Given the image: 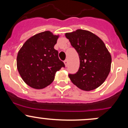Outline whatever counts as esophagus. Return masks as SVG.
Listing matches in <instances>:
<instances>
[{"instance_id": "34e87169", "label": "esophagus", "mask_w": 128, "mask_h": 128, "mask_svg": "<svg viewBox=\"0 0 128 128\" xmlns=\"http://www.w3.org/2000/svg\"><path fill=\"white\" fill-rule=\"evenodd\" d=\"M64 64H65V66H66V67L68 66V60H64Z\"/></svg>"}]
</instances>
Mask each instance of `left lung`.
<instances>
[{"instance_id":"1","label":"left lung","mask_w":128,"mask_h":128,"mask_svg":"<svg viewBox=\"0 0 128 128\" xmlns=\"http://www.w3.org/2000/svg\"><path fill=\"white\" fill-rule=\"evenodd\" d=\"M66 37L78 52L80 68L69 77L74 84L84 91H91L105 81L111 70L112 56L98 36L84 30L66 33Z\"/></svg>"}]
</instances>
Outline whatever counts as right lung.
<instances>
[{
  "label": "right lung",
  "instance_id": "right-lung-1",
  "mask_svg": "<svg viewBox=\"0 0 128 128\" xmlns=\"http://www.w3.org/2000/svg\"><path fill=\"white\" fill-rule=\"evenodd\" d=\"M59 37L50 31L41 32L27 40L19 50L18 71L30 87L35 89L48 87L53 82L56 72L65 66L54 48Z\"/></svg>",
  "mask_w": 128,
  "mask_h": 128
}]
</instances>
